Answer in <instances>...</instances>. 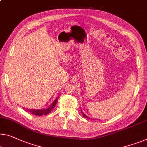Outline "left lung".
<instances>
[{
	"mask_svg": "<svg viewBox=\"0 0 147 147\" xmlns=\"http://www.w3.org/2000/svg\"><path fill=\"white\" fill-rule=\"evenodd\" d=\"M81 113H82V114H83V117H85V118H89V119H90L89 118H88V117L86 116V115H85L84 113H83V112H82V110H81Z\"/></svg>",
	"mask_w": 147,
	"mask_h": 147,
	"instance_id": "obj_1",
	"label": "left lung"
}]
</instances>
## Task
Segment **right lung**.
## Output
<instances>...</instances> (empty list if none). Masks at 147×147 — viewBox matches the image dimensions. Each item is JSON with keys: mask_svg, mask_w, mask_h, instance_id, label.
<instances>
[{"mask_svg": "<svg viewBox=\"0 0 147 147\" xmlns=\"http://www.w3.org/2000/svg\"><path fill=\"white\" fill-rule=\"evenodd\" d=\"M58 98L57 97V98L54 100V102L52 103V105L50 106V107H48L47 108H45V109L33 110V109H28V108H27L26 111L29 112V113H31V114L34 115H37V116H42V115L49 114V113H51V112L53 110V108H55V107H56V103L58 102Z\"/></svg>", "mask_w": 147, "mask_h": 147, "instance_id": "obj_1", "label": "right lung"}]
</instances>
